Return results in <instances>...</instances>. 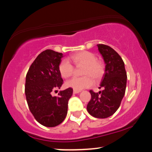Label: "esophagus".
<instances>
[{"label":"esophagus","instance_id":"obj_1","mask_svg":"<svg viewBox=\"0 0 152 152\" xmlns=\"http://www.w3.org/2000/svg\"><path fill=\"white\" fill-rule=\"evenodd\" d=\"M80 92V91H77V90H74V91H73V93H74V94H78V93Z\"/></svg>","mask_w":152,"mask_h":152}]
</instances>
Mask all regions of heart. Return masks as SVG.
<instances>
[{
    "instance_id": "heart-1",
    "label": "heart",
    "mask_w": 152,
    "mask_h": 152,
    "mask_svg": "<svg viewBox=\"0 0 152 152\" xmlns=\"http://www.w3.org/2000/svg\"><path fill=\"white\" fill-rule=\"evenodd\" d=\"M69 60L76 65H84L82 74L86 76L75 77L69 80L66 82V87L77 91L87 88L93 84L91 76L94 80H99L104 74V64L101 61L96 60L95 54L92 52L83 50L70 56ZM58 71L64 78H68L72 75L74 66L69 60L63 59L58 65Z\"/></svg>"
}]
</instances>
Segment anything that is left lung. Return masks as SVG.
Masks as SVG:
<instances>
[{
	"instance_id": "1",
	"label": "left lung",
	"mask_w": 152,
	"mask_h": 152,
	"mask_svg": "<svg viewBox=\"0 0 152 152\" xmlns=\"http://www.w3.org/2000/svg\"><path fill=\"white\" fill-rule=\"evenodd\" d=\"M97 46L106 64L99 87L103 91H90L91 99L87 110L93 117L103 119L114 115L120 107L126 89L127 73L123 60L113 48L104 44Z\"/></svg>"
}]
</instances>
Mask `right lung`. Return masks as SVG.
Returning a JSON list of instances; mask_svg holds the SVG:
<instances>
[{
  "label": "right lung",
  "mask_w": 152,
  "mask_h": 152,
  "mask_svg": "<svg viewBox=\"0 0 152 152\" xmlns=\"http://www.w3.org/2000/svg\"><path fill=\"white\" fill-rule=\"evenodd\" d=\"M61 53L53 50L41 52L26 75L25 96L31 113L35 120L45 127H55L64 121L67 114L68 101L72 95L71 88L59 91L58 96L51 93L60 88L63 79L58 65Z\"/></svg>",
  "instance_id": "add662e5"
}]
</instances>
